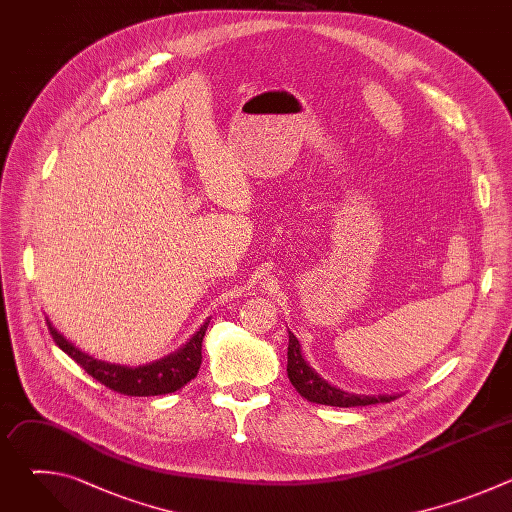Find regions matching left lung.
Returning a JSON list of instances; mask_svg holds the SVG:
<instances>
[{
    "instance_id": "left-lung-1",
    "label": "left lung",
    "mask_w": 512,
    "mask_h": 512,
    "mask_svg": "<svg viewBox=\"0 0 512 512\" xmlns=\"http://www.w3.org/2000/svg\"><path fill=\"white\" fill-rule=\"evenodd\" d=\"M287 377L304 399L320 405L364 407V405H375V403H389L397 397V395H356L330 385L310 367V362L302 354L300 340L291 332H289V344H287Z\"/></svg>"
}]
</instances>
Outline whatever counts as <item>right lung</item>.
<instances>
[{
	"label": "right lung",
	"instance_id": "1",
	"mask_svg": "<svg viewBox=\"0 0 512 512\" xmlns=\"http://www.w3.org/2000/svg\"><path fill=\"white\" fill-rule=\"evenodd\" d=\"M208 322L210 318H206L204 324L192 334V338L176 352L148 364H139V367H127V364L105 362L83 352L81 348L68 342L52 326L50 320H46L48 330L62 352H66L72 360L81 364L95 381H99L101 385L109 387L115 393L129 397H152L174 393L188 381H192L198 375V369L202 364V338L208 328Z\"/></svg>",
	"mask_w": 512,
	"mask_h": 512
}]
</instances>
